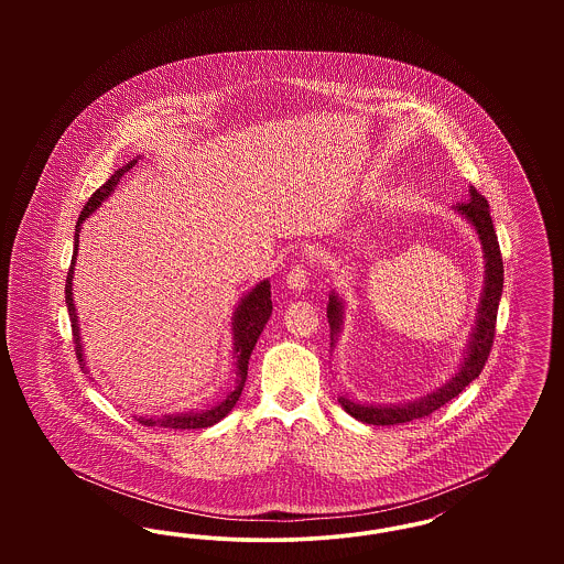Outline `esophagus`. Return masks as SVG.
I'll return each instance as SVG.
<instances>
[{
  "label": "esophagus",
  "instance_id": "1",
  "mask_svg": "<svg viewBox=\"0 0 564 564\" xmlns=\"http://www.w3.org/2000/svg\"><path fill=\"white\" fill-rule=\"evenodd\" d=\"M285 283H288V290L300 294V292L306 290V285H308V272H306V269H304L302 264H297V267H294V269L288 272Z\"/></svg>",
  "mask_w": 564,
  "mask_h": 564
}]
</instances>
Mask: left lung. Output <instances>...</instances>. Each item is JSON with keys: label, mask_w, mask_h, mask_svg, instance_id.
<instances>
[{"label": "left lung", "mask_w": 564, "mask_h": 564, "mask_svg": "<svg viewBox=\"0 0 564 564\" xmlns=\"http://www.w3.org/2000/svg\"><path fill=\"white\" fill-rule=\"evenodd\" d=\"M455 214L460 215L474 230L482 245L484 258V285L478 313L474 319L471 334L467 338V345L463 347V357L458 361L455 375L446 382L435 387L427 395H421L419 400H408L398 403H370L352 400L347 393L338 395V403L349 412L352 419L366 423V425H398L410 423L414 419L430 416L437 408L456 398L471 380H476L482 372L484 364L488 359V352L495 338V323L499 300L503 294V260L501 249L495 235V226L488 212V203L482 194L474 186H469V200L456 205ZM347 319V302L343 294L332 290L327 302V322H329V347L334 350L343 327Z\"/></svg>", "instance_id": "1"}]
</instances>
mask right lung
Here are the masks:
<instances>
[{
	"label": "right lung",
	"instance_id": "add662e5",
	"mask_svg": "<svg viewBox=\"0 0 564 564\" xmlns=\"http://www.w3.org/2000/svg\"><path fill=\"white\" fill-rule=\"evenodd\" d=\"M141 161V156H137L131 162H127L124 166H120L118 171H113V175L109 177L108 182L97 189L86 207L82 209V215L78 217L76 224V237H74V256H72V267L67 272V283H65V304L69 311V319H72V332H74V340H76V355L80 361L82 370L88 375V366H86V355H84V347H82L80 334V319L76 313V302H74V270H76V260H78V247H80V232L82 224L95 214L109 196L113 194V189L118 188L120 180L133 169L137 162ZM270 315H272V300H270V281L262 279L260 283H256L249 292L242 294L232 319H230V334H232V350H230V359H232V370H235V384L232 389L219 400V402L212 403L203 410L192 408V410H184V412H169V414H161V416H148L141 414L134 419L141 425L148 427H166V430H205L212 427L215 423H219L221 419H226L232 408L239 402L241 398L242 387L247 380V366H249V357L253 352V347L260 338V334L264 332L267 323H269Z\"/></svg>",
	"mask_w": 564,
	"mask_h": 564
}]
</instances>
